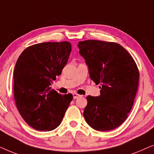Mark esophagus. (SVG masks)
<instances>
[{
	"instance_id": "34e87169",
	"label": "esophagus",
	"mask_w": 154,
	"mask_h": 154,
	"mask_svg": "<svg viewBox=\"0 0 154 154\" xmlns=\"http://www.w3.org/2000/svg\"><path fill=\"white\" fill-rule=\"evenodd\" d=\"M73 99H74V100H75V99H77V98H79V97H81V95H80V94H77V93H73Z\"/></svg>"
}]
</instances>
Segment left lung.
Here are the masks:
<instances>
[{
	"label": "left lung",
	"mask_w": 154,
	"mask_h": 154,
	"mask_svg": "<svg viewBox=\"0 0 154 154\" xmlns=\"http://www.w3.org/2000/svg\"><path fill=\"white\" fill-rule=\"evenodd\" d=\"M90 79L100 84V95L88 96L86 122L98 131H109L128 118L137 91L140 73L129 52L119 44L95 40L79 43Z\"/></svg>",
	"instance_id": "8db88e82"
}]
</instances>
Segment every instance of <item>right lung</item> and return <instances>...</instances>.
I'll return each instance as SVG.
<instances>
[{
    "label": "right lung",
    "instance_id": "obj_1",
    "mask_svg": "<svg viewBox=\"0 0 154 154\" xmlns=\"http://www.w3.org/2000/svg\"><path fill=\"white\" fill-rule=\"evenodd\" d=\"M71 52L69 42H46L26 48L14 70V97L25 122L40 131H51L60 125L71 94H59L51 83L60 75Z\"/></svg>",
    "mask_w": 154,
    "mask_h": 154
}]
</instances>
